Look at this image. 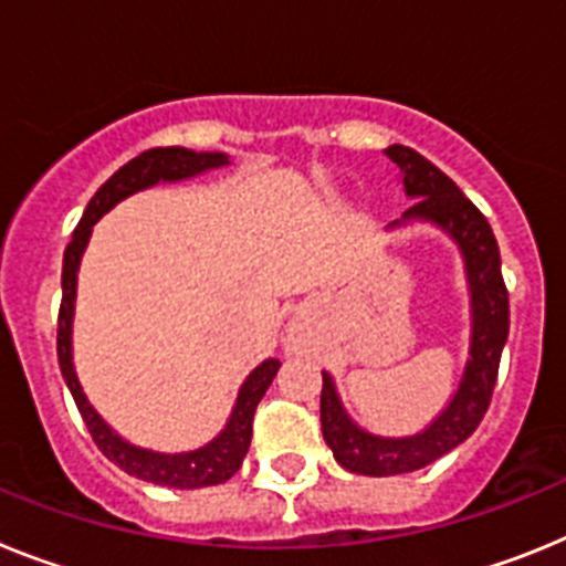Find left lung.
Here are the masks:
<instances>
[{
    "instance_id": "obj_1",
    "label": "left lung",
    "mask_w": 566,
    "mask_h": 566,
    "mask_svg": "<svg viewBox=\"0 0 566 566\" xmlns=\"http://www.w3.org/2000/svg\"><path fill=\"white\" fill-rule=\"evenodd\" d=\"M385 154L405 176L407 196L416 199L405 219H430L441 224L464 253L467 279L473 290V344L464 378L450 407L412 439H378L358 430L338 405L333 378L322 373L324 441L344 470L361 475L412 473L470 439L493 399L501 350L510 333V293L501 276L499 242L484 213L455 188L450 176L441 174L421 154L405 145L387 147Z\"/></svg>"
}]
</instances>
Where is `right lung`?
<instances>
[{
	"instance_id": "right-lung-1",
	"label": "right lung",
	"mask_w": 566,
	"mask_h": 566,
	"mask_svg": "<svg viewBox=\"0 0 566 566\" xmlns=\"http://www.w3.org/2000/svg\"><path fill=\"white\" fill-rule=\"evenodd\" d=\"M228 165L224 154H196V150H185V147H154L145 150L136 159L127 161L119 167L111 179L96 190L91 201H87L85 216L82 222L73 230L71 244L65 248V262H62V304H59V327H56V356H59V370L65 376L67 390H71L73 401H76L82 421L91 430L93 441L99 447L102 453L122 467L125 473L145 479L150 484H165V488L176 490H193V488H213V484H224L230 475L242 467L244 453H248L250 439H253V416L255 407L268 392L270 381L276 376L279 358H268L264 365L255 367L250 378L239 390L235 399L233 416H230L228 427L222 430L219 439L210 441L208 447L193 450V453L181 455H161L150 453V450H139V447L122 441L105 421L96 416L91 405H87L85 392L78 387V378L73 373L71 361V322H73V298H76V270L82 250H85L87 239H91V228L102 219V213L122 201L125 196L145 190L156 181H174V179H188V176L201 174L208 167H222Z\"/></svg>"
}]
</instances>
